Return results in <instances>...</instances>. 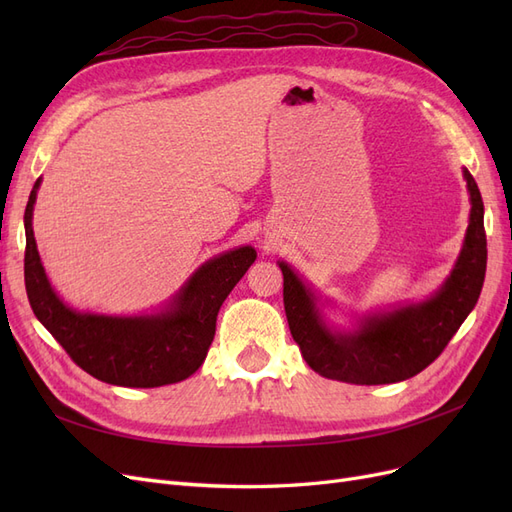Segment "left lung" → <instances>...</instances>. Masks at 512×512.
<instances>
[{
  "mask_svg": "<svg viewBox=\"0 0 512 512\" xmlns=\"http://www.w3.org/2000/svg\"><path fill=\"white\" fill-rule=\"evenodd\" d=\"M463 179L472 205L466 241L446 282L421 303L365 316L352 333L333 331L320 314L316 294L280 262L288 327L316 374L350 384H391L416 376L442 354L474 309L487 269L483 198L468 168Z\"/></svg>",
  "mask_w": 512,
  "mask_h": 512,
  "instance_id": "obj_1",
  "label": "left lung"
}]
</instances>
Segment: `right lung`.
Masks as SVG:
<instances>
[{
  "label": "right lung",
  "mask_w": 512,
  "mask_h": 512,
  "mask_svg": "<svg viewBox=\"0 0 512 512\" xmlns=\"http://www.w3.org/2000/svg\"><path fill=\"white\" fill-rule=\"evenodd\" d=\"M40 181L25 207V288L36 318L76 365L102 382L153 389L190 378L209 352L224 299L256 260L254 247H237L205 262L160 314L76 312L57 297L40 262L32 228Z\"/></svg>",
  "instance_id": "add662e5"
}]
</instances>
